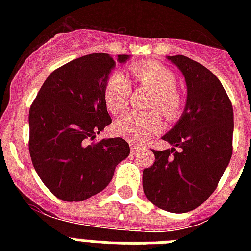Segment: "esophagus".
Returning <instances> with one entry per match:
<instances>
[{"label":"esophagus","instance_id":"34e87169","mask_svg":"<svg viewBox=\"0 0 251 251\" xmlns=\"http://www.w3.org/2000/svg\"><path fill=\"white\" fill-rule=\"evenodd\" d=\"M139 151H141V147H138L136 143L130 142V152H132V154H136V153L139 152Z\"/></svg>","mask_w":251,"mask_h":251}]
</instances>
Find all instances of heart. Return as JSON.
<instances>
[{"mask_svg": "<svg viewBox=\"0 0 251 251\" xmlns=\"http://www.w3.org/2000/svg\"><path fill=\"white\" fill-rule=\"evenodd\" d=\"M137 84L152 90L148 112H129L115 123L119 136L133 143H143L161 130L162 121L158 109L167 119H176L183 106V99L176 90L177 80L172 70L161 63L145 61L132 66ZM132 86L127 76L115 72L106 79L104 85V101L112 114H121L129 103Z\"/></svg>", "mask_w": 251, "mask_h": 251, "instance_id": "b5f03b06", "label": "heart"}]
</instances>
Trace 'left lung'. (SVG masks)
<instances>
[{
    "mask_svg": "<svg viewBox=\"0 0 251 251\" xmlns=\"http://www.w3.org/2000/svg\"><path fill=\"white\" fill-rule=\"evenodd\" d=\"M167 59L185 76L187 101L182 117L162 137L174 147L152 150L156 159L143 170V191L157 207L182 214L211 196L229 165L234 112L223 84L207 68L183 55Z\"/></svg>",
    "mask_w": 251,
    "mask_h": 251,
    "instance_id": "1",
    "label": "left lung"
}]
</instances>
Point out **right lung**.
<instances>
[{
  "label": "right lung",
  "instance_id": "1",
  "mask_svg": "<svg viewBox=\"0 0 251 251\" xmlns=\"http://www.w3.org/2000/svg\"><path fill=\"white\" fill-rule=\"evenodd\" d=\"M129 55H118L119 63ZM115 63L89 54L51 73L28 112V151L44 185L64 201H83L103 191L119 162L129 156L122 138L95 142L112 118L104 85Z\"/></svg>",
  "mask_w": 251,
  "mask_h": 251
}]
</instances>
